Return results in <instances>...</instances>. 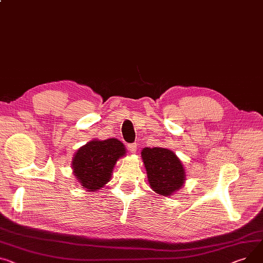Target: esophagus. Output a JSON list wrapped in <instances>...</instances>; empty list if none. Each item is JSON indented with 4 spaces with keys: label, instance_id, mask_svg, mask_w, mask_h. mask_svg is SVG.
Wrapping results in <instances>:
<instances>
[{
    "label": "esophagus",
    "instance_id": "esophagus-1",
    "mask_svg": "<svg viewBox=\"0 0 263 263\" xmlns=\"http://www.w3.org/2000/svg\"><path fill=\"white\" fill-rule=\"evenodd\" d=\"M128 149L131 153H135L136 152V145L135 144H129L128 145Z\"/></svg>",
    "mask_w": 263,
    "mask_h": 263
}]
</instances>
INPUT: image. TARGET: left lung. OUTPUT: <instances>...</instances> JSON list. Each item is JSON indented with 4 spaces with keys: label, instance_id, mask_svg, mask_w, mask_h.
Wrapping results in <instances>:
<instances>
[{
    "label": "left lung",
    "instance_id": "obj_1",
    "mask_svg": "<svg viewBox=\"0 0 263 263\" xmlns=\"http://www.w3.org/2000/svg\"><path fill=\"white\" fill-rule=\"evenodd\" d=\"M148 183L157 195L169 197L183 187L186 181L184 165L170 149L154 147L142 150Z\"/></svg>",
    "mask_w": 263,
    "mask_h": 263
}]
</instances>
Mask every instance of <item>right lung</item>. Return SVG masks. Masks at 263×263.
Wrapping results in <instances>:
<instances>
[{
    "mask_svg": "<svg viewBox=\"0 0 263 263\" xmlns=\"http://www.w3.org/2000/svg\"><path fill=\"white\" fill-rule=\"evenodd\" d=\"M126 153L125 145L116 138H94L74 154L73 174L83 189L98 191L111 180L116 162Z\"/></svg>",
    "mask_w": 263,
    "mask_h": 263,
    "instance_id": "right-lung-1",
    "label": "right lung"
}]
</instances>
